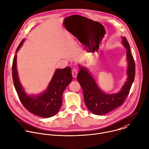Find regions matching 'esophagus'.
<instances>
[{
  "mask_svg": "<svg viewBox=\"0 0 149 149\" xmlns=\"http://www.w3.org/2000/svg\"><path fill=\"white\" fill-rule=\"evenodd\" d=\"M77 73H78V70L76 69H73L72 71V76L73 77L76 78L77 77Z\"/></svg>",
  "mask_w": 149,
  "mask_h": 149,
  "instance_id": "obj_1",
  "label": "esophagus"
}]
</instances>
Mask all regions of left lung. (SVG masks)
Listing matches in <instances>:
<instances>
[{
    "label": "left lung",
    "mask_w": 149,
    "mask_h": 149,
    "mask_svg": "<svg viewBox=\"0 0 149 149\" xmlns=\"http://www.w3.org/2000/svg\"><path fill=\"white\" fill-rule=\"evenodd\" d=\"M122 42L126 49L127 78L119 92L107 94L98 86L95 80L86 68L79 65L80 71L77 80L83 91L85 104L88 109L95 115H105L120 106L129 94L134 79L135 64L131 54L129 44L125 37H122Z\"/></svg>",
    "instance_id": "obj_1"
}]
</instances>
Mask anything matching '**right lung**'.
<instances>
[{
  "mask_svg": "<svg viewBox=\"0 0 149 149\" xmlns=\"http://www.w3.org/2000/svg\"><path fill=\"white\" fill-rule=\"evenodd\" d=\"M22 41L16 49V54L24 42ZM17 55L13 61L12 76L15 89L24 107L32 113L43 118H49L57 113L62 104V94L66 87L71 83V68L56 69L48 87L37 95H29L24 91L18 75Z\"/></svg>",
  "mask_w": 149,
  "mask_h": 149,
  "instance_id": "right-lung-1",
  "label": "right lung"
}]
</instances>
